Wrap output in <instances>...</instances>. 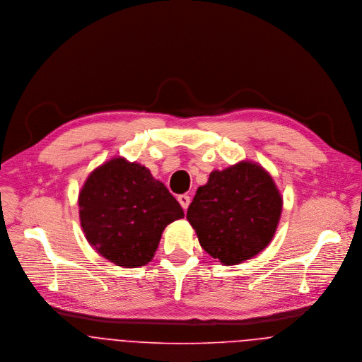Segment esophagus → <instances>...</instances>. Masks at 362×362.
<instances>
[{
  "instance_id": "obj_1",
  "label": "esophagus",
  "mask_w": 362,
  "mask_h": 362,
  "mask_svg": "<svg viewBox=\"0 0 362 362\" xmlns=\"http://www.w3.org/2000/svg\"><path fill=\"white\" fill-rule=\"evenodd\" d=\"M178 202H180V205L182 206V209L185 210V209H188V206H189V204H191V198L187 195V194H184V195H180L178 198Z\"/></svg>"
}]
</instances>
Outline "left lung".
<instances>
[{"instance_id":"obj_1","label":"left lung","mask_w":362,"mask_h":362,"mask_svg":"<svg viewBox=\"0 0 362 362\" xmlns=\"http://www.w3.org/2000/svg\"><path fill=\"white\" fill-rule=\"evenodd\" d=\"M281 209L283 198L270 174L258 163L241 161L210 173L187 218L211 258L238 264L269 245Z\"/></svg>"}]
</instances>
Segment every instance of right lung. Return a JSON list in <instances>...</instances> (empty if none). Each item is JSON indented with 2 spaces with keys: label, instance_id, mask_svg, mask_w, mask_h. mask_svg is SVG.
Returning <instances> with one entry per match:
<instances>
[{
  "label": "right lung",
  "instance_id": "add662e5",
  "mask_svg": "<svg viewBox=\"0 0 362 362\" xmlns=\"http://www.w3.org/2000/svg\"><path fill=\"white\" fill-rule=\"evenodd\" d=\"M88 243L110 262L139 267L155 257L163 230L184 210L139 163L114 157L89 174L79 192Z\"/></svg>",
  "mask_w": 362,
  "mask_h": 362
}]
</instances>
